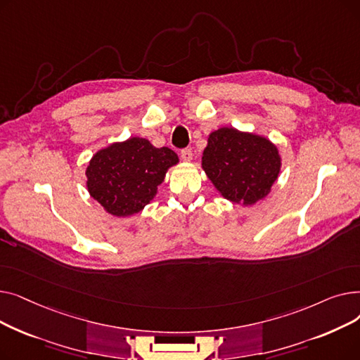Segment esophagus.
I'll use <instances>...</instances> for the list:
<instances>
[{
	"mask_svg": "<svg viewBox=\"0 0 360 360\" xmlns=\"http://www.w3.org/2000/svg\"><path fill=\"white\" fill-rule=\"evenodd\" d=\"M181 159H182L184 162H191V160H193V151H191L190 148H184V150L181 151Z\"/></svg>",
	"mask_w": 360,
	"mask_h": 360,
	"instance_id": "34e87169",
	"label": "esophagus"
}]
</instances>
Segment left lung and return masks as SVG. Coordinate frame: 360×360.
I'll return each instance as SVG.
<instances>
[{
	"label": "left lung",
	"instance_id": "left-lung-1",
	"mask_svg": "<svg viewBox=\"0 0 360 360\" xmlns=\"http://www.w3.org/2000/svg\"><path fill=\"white\" fill-rule=\"evenodd\" d=\"M201 167L223 198L254 205L271 193L281 170V156L267 137L221 127L207 139Z\"/></svg>",
	"mask_w": 360,
	"mask_h": 360
}]
</instances>
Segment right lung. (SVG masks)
Segmentation results:
<instances>
[{
  "label": "right lung",
  "mask_w": 360,
  "mask_h": 360,
  "mask_svg": "<svg viewBox=\"0 0 360 360\" xmlns=\"http://www.w3.org/2000/svg\"><path fill=\"white\" fill-rule=\"evenodd\" d=\"M178 163V155L169 147L158 148L147 139L129 137L93 155L86 167V186L106 213L128 217L156 197L167 170Z\"/></svg>",
  "instance_id": "add662e5"
}]
</instances>
